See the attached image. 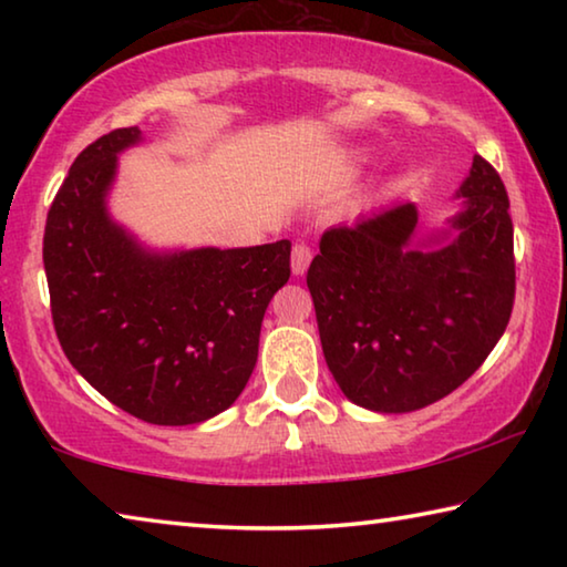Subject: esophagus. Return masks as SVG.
<instances>
[{
  "label": "esophagus",
  "mask_w": 567,
  "mask_h": 567,
  "mask_svg": "<svg viewBox=\"0 0 567 567\" xmlns=\"http://www.w3.org/2000/svg\"><path fill=\"white\" fill-rule=\"evenodd\" d=\"M310 262H312V249L307 247L305 243H297L295 247H292V275H305L307 272V267H310Z\"/></svg>",
  "instance_id": "obj_1"
}]
</instances>
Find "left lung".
<instances>
[{
    "label": "left lung",
    "instance_id": "8db88e82",
    "mask_svg": "<svg viewBox=\"0 0 567 567\" xmlns=\"http://www.w3.org/2000/svg\"><path fill=\"white\" fill-rule=\"evenodd\" d=\"M450 229L412 243V203L330 227L307 270L324 362L344 398L412 412L457 390L493 352L515 300L505 185L475 155Z\"/></svg>",
    "mask_w": 567,
    "mask_h": 567
}]
</instances>
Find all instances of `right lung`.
I'll return each mask as SVG.
<instances>
[{
    "label": "right lung",
    "instance_id": "right-lung-1",
    "mask_svg": "<svg viewBox=\"0 0 567 567\" xmlns=\"http://www.w3.org/2000/svg\"><path fill=\"white\" fill-rule=\"evenodd\" d=\"M140 127L80 152L47 215L56 338L112 405L152 425H197L239 398L267 305L290 280V239L152 252L107 213L117 155Z\"/></svg>",
    "mask_w": 567,
    "mask_h": 567
}]
</instances>
